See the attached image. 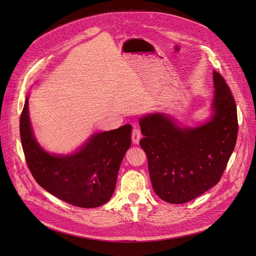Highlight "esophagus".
I'll use <instances>...</instances> for the list:
<instances>
[{"mask_svg": "<svg viewBox=\"0 0 256 256\" xmlns=\"http://www.w3.org/2000/svg\"><path fill=\"white\" fill-rule=\"evenodd\" d=\"M142 138V132H140V128L138 126H134V128H132V142L136 144H138L140 142V140Z\"/></svg>", "mask_w": 256, "mask_h": 256, "instance_id": "1", "label": "esophagus"}]
</instances>
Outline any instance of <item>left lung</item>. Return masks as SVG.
Masks as SVG:
<instances>
[{
	"mask_svg": "<svg viewBox=\"0 0 256 256\" xmlns=\"http://www.w3.org/2000/svg\"><path fill=\"white\" fill-rule=\"evenodd\" d=\"M214 114L196 128H180L169 116L140 118V142L148 160L155 194L180 204L198 198L219 182L234 149L238 124L236 105L224 78L213 72Z\"/></svg>",
	"mask_w": 256,
	"mask_h": 256,
	"instance_id": "obj_1",
	"label": "left lung"
}]
</instances>
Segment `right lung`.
I'll return each instance as SVG.
<instances>
[{
  "mask_svg": "<svg viewBox=\"0 0 256 256\" xmlns=\"http://www.w3.org/2000/svg\"><path fill=\"white\" fill-rule=\"evenodd\" d=\"M20 132L29 170L48 192L82 208L98 207L110 200L120 162L130 145V124L94 134L74 154L50 155L33 136L26 97Z\"/></svg>",
  "mask_w": 256,
  "mask_h": 256,
  "instance_id": "add662e5",
  "label": "right lung"
}]
</instances>
